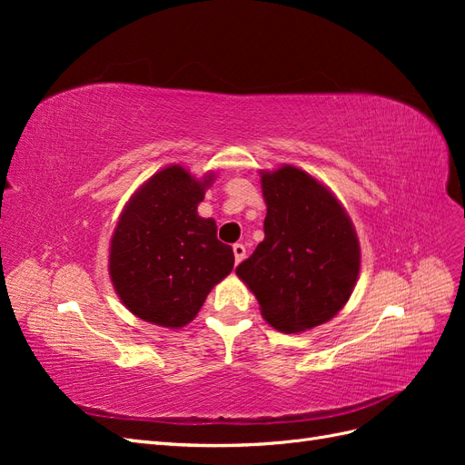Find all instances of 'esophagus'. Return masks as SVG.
<instances>
[{
	"label": "esophagus",
	"instance_id": "obj_1",
	"mask_svg": "<svg viewBox=\"0 0 465 465\" xmlns=\"http://www.w3.org/2000/svg\"><path fill=\"white\" fill-rule=\"evenodd\" d=\"M232 252H234V262H236V263H241V262L244 260V256H246V248H244V244H241V242L232 244Z\"/></svg>",
	"mask_w": 465,
	"mask_h": 465
}]
</instances>
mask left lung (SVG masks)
<instances>
[{
	"label": "left lung",
	"instance_id": "8db88e82",
	"mask_svg": "<svg viewBox=\"0 0 465 465\" xmlns=\"http://www.w3.org/2000/svg\"><path fill=\"white\" fill-rule=\"evenodd\" d=\"M265 238L236 267L256 294L263 320L299 333L328 322L355 289L361 248L335 195L297 166L262 173Z\"/></svg>",
	"mask_w": 465,
	"mask_h": 465
}]
</instances>
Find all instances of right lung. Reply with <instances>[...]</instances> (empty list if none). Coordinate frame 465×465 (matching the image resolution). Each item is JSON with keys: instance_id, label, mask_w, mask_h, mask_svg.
<instances>
[{"instance_id": "obj_1", "label": "right lung", "mask_w": 465, "mask_h": 465, "mask_svg": "<svg viewBox=\"0 0 465 465\" xmlns=\"http://www.w3.org/2000/svg\"><path fill=\"white\" fill-rule=\"evenodd\" d=\"M213 174L195 180L171 164L153 174L122 211L110 241L108 272L137 318L182 328L232 272V248L217 241L213 219L198 215Z\"/></svg>"}]
</instances>
